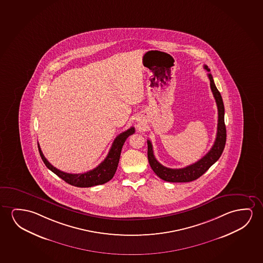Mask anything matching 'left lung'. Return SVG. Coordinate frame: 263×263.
I'll use <instances>...</instances> for the list:
<instances>
[{"mask_svg": "<svg viewBox=\"0 0 263 263\" xmlns=\"http://www.w3.org/2000/svg\"><path fill=\"white\" fill-rule=\"evenodd\" d=\"M204 69L208 72L210 69L208 66H203ZM208 78L210 80V86L213 92V97L215 99L218 108V125L216 138L212 148L205 156L201 158L200 160L195 162L194 164H190L188 166L178 169L165 167L164 165L156 160L154 156L152 143L147 140V157L150 166L156 175L160 177L161 179L170 182V183H187L196 180L200 176H202L216 161L220 158L221 154L224 149L226 143V126L224 124V105L221 99V93L219 92L211 73H208Z\"/></svg>", "mask_w": 263, "mask_h": 263, "instance_id": "8db88e82", "label": "left lung"}]
</instances>
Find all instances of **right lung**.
<instances>
[{"instance_id":"obj_1","label":"right lung","mask_w":263,"mask_h":263,"mask_svg":"<svg viewBox=\"0 0 263 263\" xmlns=\"http://www.w3.org/2000/svg\"><path fill=\"white\" fill-rule=\"evenodd\" d=\"M134 133H135V128L132 126L129 129L119 134L118 137H116L110 150L104 161L93 170L83 173V174H69L54 167L53 165L50 164V162L46 159L45 156H43L42 149L38 144L39 152L46 166L49 168L50 171L53 172L55 175L61 177V179L64 180L66 183L77 187L95 186V185L107 183L113 178L118 168L123 145L126 141V138Z\"/></svg>"}]
</instances>
